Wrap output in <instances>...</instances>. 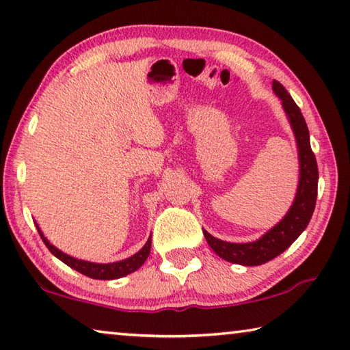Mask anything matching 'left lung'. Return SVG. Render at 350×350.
I'll list each match as a JSON object with an SVG mask.
<instances>
[{
    "mask_svg": "<svg viewBox=\"0 0 350 350\" xmlns=\"http://www.w3.org/2000/svg\"><path fill=\"white\" fill-rule=\"evenodd\" d=\"M271 88L281 100L282 109L286 112L290 126H292L296 148H298L299 180L293 204L286 213V216L275 227H271L267 233L253 242H244V244L227 242L215 238V236H211L206 230H204L206 242L219 258L233 264L247 265V267L269 262L273 258L280 256L284 250H287L309 225L317 204L318 167L315 154L310 148L309 128H307V123L303 114H301L298 105L293 102L286 88L276 80H273Z\"/></svg>",
    "mask_w": 350,
    "mask_h": 350,
    "instance_id": "1",
    "label": "left lung"
}]
</instances>
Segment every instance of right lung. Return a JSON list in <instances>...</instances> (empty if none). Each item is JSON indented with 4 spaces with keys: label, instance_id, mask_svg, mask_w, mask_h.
<instances>
[{
    "label": "right lung",
    "instance_id": "obj_1",
    "mask_svg": "<svg viewBox=\"0 0 350 350\" xmlns=\"http://www.w3.org/2000/svg\"><path fill=\"white\" fill-rule=\"evenodd\" d=\"M37 225V230L41 236V239L46 244V247L49 248V252L54 254L55 258L63 260L64 264L69 265L70 269H74L77 271H80L81 275H86L92 278V280H103V281H109V280H118V278H123L133 271L139 270L142 267V264L145 262L146 258L150 256V250H151V236L150 239L146 241V244L140 248V250L133 254L131 258H126L123 260H117V262H109V264H97V262H90V260H83V259H77L69 256V254L63 253L62 250H58L55 245H52L49 241H47L46 236L41 232V228Z\"/></svg>",
    "mask_w": 350,
    "mask_h": 350
}]
</instances>
